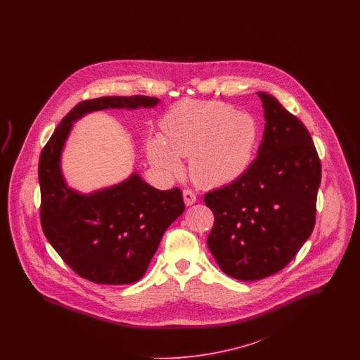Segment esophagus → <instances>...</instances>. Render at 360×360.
I'll return each instance as SVG.
<instances>
[{
	"label": "esophagus",
	"mask_w": 360,
	"mask_h": 360,
	"mask_svg": "<svg viewBox=\"0 0 360 360\" xmlns=\"http://www.w3.org/2000/svg\"><path fill=\"white\" fill-rule=\"evenodd\" d=\"M184 201L186 206L193 205L197 201V197L191 190H184Z\"/></svg>",
	"instance_id": "obj_1"
}]
</instances>
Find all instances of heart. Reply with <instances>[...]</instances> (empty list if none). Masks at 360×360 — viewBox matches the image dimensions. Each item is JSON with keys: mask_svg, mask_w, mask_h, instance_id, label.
Listing matches in <instances>:
<instances>
[{"mask_svg": "<svg viewBox=\"0 0 360 360\" xmlns=\"http://www.w3.org/2000/svg\"><path fill=\"white\" fill-rule=\"evenodd\" d=\"M166 140L153 147L155 163L179 172V156H190V175L204 188L238 181L250 169L259 140L257 121L232 105L182 101L166 116Z\"/></svg>", "mask_w": 360, "mask_h": 360, "instance_id": "1", "label": "heart"}]
</instances>
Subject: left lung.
<instances>
[{
    "label": "left lung",
    "instance_id": "1",
    "mask_svg": "<svg viewBox=\"0 0 360 360\" xmlns=\"http://www.w3.org/2000/svg\"><path fill=\"white\" fill-rule=\"evenodd\" d=\"M264 132L238 181L204 195L214 214L207 247L224 273L257 281L286 267L316 223L321 163L307 127L271 94L257 91Z\"/></svg>",
    "mask_w": 360,
    "mask_h": 360
}]
</instances>
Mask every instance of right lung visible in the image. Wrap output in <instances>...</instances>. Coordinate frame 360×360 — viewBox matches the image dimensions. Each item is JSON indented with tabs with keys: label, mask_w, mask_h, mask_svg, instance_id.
Here are the masks:
<instances>
[{
	"label": "right lung",
	"mask_w": 360,
	"mask_h": 360,
	"mask_svg": "<svg viewBox=\"0 0 360 360\" xmlns=\"http://www.w3.org/2000/svg\"><path fill=\"white\" fill-rule=\"evenodd\" d=\"M155 97H100L74 106L39 159L40 223L53 250L77 274L128 285L146 274L165 231L185 210L181 188L158 190L137 172L112 188L82 194L66 185L60 156L72 122L103 109L154 108Z\"/></svg>",
	"instance_id": "1"
}]
</instances>
